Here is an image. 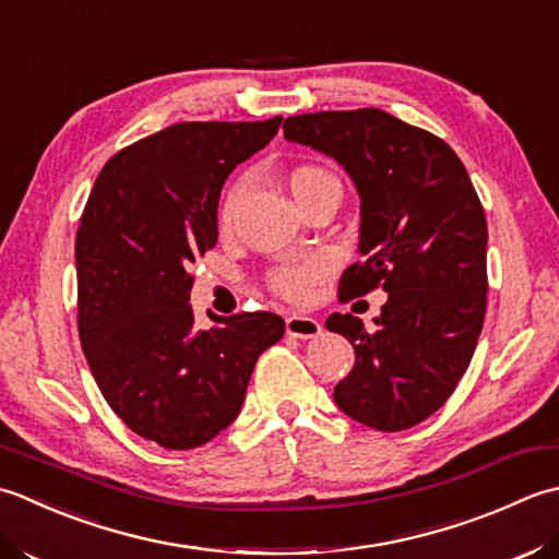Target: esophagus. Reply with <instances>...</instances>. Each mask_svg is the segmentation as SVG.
Instances as JSON below:
<instances>
[{"label": "esophagus", "mask_w": 559, "mask_h": 559, "mask_svg": "<svg viewBox=\"0 0 559 559\" xmlns=\"http://www.w3.org/2000/svg\"><path fill=\"white\" fill-rule=\"evenodd\" d=\"M284 328H287V335L299 337V340L318 337V335H321V330H323L316 318H306V316H289L287 323H284Z\"/></svg>", "instance_id": "obj_1"}]
</instances>
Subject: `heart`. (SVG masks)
<instances>
[{"label": "heart", "instance_id": "obj_1", "mask_svg": "<svg viewBox=\"0 0 559 559\" xmlns=\"http://www.w3.org/2000/svg\"><path fill=\"white\" fill-rule=\"evenodd\" d=\"M330 186L340 188V180L335 174H330V170L323 166L304 164V166H296L289 174V188L294 192L296 202L311 198L318 190L330 188ZM243 188L246 186L238 180V183H234L229 192L224 195V202L219 207V229L224 234H229L234 229L238 204H241V198H243ZM325 270H328L325 258H309V260H299V263H284V265H277L275 270H270L267 284L272 292L282 296V299L301 301L304 296L309 294L311 284L325 275Z\"/></svg>", "mask_w": 559, "mask_h": 559}]
</instances>
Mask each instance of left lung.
Returning <instances> with one entry per match:
<instances>
[{"label": "left lung", "instance_id": "obj_1", "mask_svg": "<svg viewBox=\"0 0 559 559\" xmlns=\"http://www.w3.org/2000/svg\"><path fill=\"white\" fill-rule=\"evenodd\" d=\"M284 136L333 156L359 190L361 260L340 301L389 292L373 330L352 313L325 321L355 347L335 403L371 429L415 427L455 391L487 311V219L468 170L441 136L379 108L292 116Z\"/></svg>", "mask_w": 559, "mask_h": 559}]
</instances>
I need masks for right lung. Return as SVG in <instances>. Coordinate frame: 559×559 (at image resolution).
Listing matches in <instances>:
<instances>
[{
    "instance_id": "1",
    "label": "right lung",
    "mask_w": 559,
    "mask_h": 559,
    "mask_svg": "<svg viewBox=\"0 0 559 559\" xmlns=\"http://www.w3.org/2000/svg\"><path fill=\"white\" fill-rule=\"evenodd\" d=\"M282 118L176 122L124 146L96 178L76 229V325L100 393L134 435L202 447L241 413L258 357L284 321L253 311L195 328L192 265L216 246L224 180Z\"/></svg>"
}]
</instances>
